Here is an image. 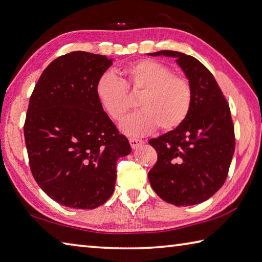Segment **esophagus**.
<instances>
[{"label":"esophagus","mask_w":262,"mask_h":262,"mask_svg":"<svg viewBox=\"0 0 262 262\" xmlns=\"http://www.w3.org/2000/svg\"><path fill=\"white\" fill-rule=\"evenodd\" d=\"M129 141H130V145H131V147L133 148V149H136V148H138V147L144 144V140L135 139V138H131Z\"/></svg>","instance_id":"esophagus-1"}]
</instances>
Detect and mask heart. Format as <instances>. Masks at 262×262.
Returning a JSON list of instances; mask_svg holds the SVG:
<instances>
[{"label":"heart","instance_id":"1","mask_svg":"<svg viewBox=\"0 0 262 262\" xmlns=\"http://www.w3.org/2000/svg\"><path fill=\"white\" fill-rule=\"evenodd\" d=\"M124 82L114 74L105 73L98 78L96 96L108 116L121 122L130 111L127 90L142 93L139 99L141 111L127 117L121 130L127 136L140 137L154 131L173 130L188 116L192 90L185 76L173 74L164 63L144 59L121 71Z\"/></svg>","mask_w":262,"mask_h":262}]
</instances>
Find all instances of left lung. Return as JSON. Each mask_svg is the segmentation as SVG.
I'll use <instances>...</instances> for the list:
<instances>
[{
	"label": "left lung",
	"mask_w": 262,
	"mask_h": 262,
	"mask_svg": "<svg viewBox=\"0 0 262 262\" xmlns=\"http://www.w3.org/2000/svg\"><path fill=\"white\" fill-rule=\"evenodd\" d=\"M148 54L176 58L192 90L190 112L184 123L149 140L157 162L148 179L167 203L200 204L221 188L228 174L235 151L229 106L213 75L196 58L169 50Z\"/></svg>",
	"instance_id": "left-lung-1"
}]
</instances>
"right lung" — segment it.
Returning <instances> with one entry per match:
<instances>
[{"label":"right lung","mask_w":262,"mask_h":262,"mask_svg":"<svg viewBox=\"0 0 262 262\" xmlns=\"http://www.w3.org/2000/svg\"><path fill=\"white\" fill-rule=\"evenodd\" d=\"M114 59L84 51L53 60L29 99L24 125L34 179L57 203L96 209L113 195L116 162L131 146L96 96Z\"/></svg>","instance_id":"obj_1"}]
</instances>
